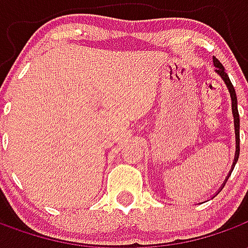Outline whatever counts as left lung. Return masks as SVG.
Wrapping results in <instances>:
<instances>
[{"instance_id": "left-lung-1", "label": "left lung", "mask_w": 248, "mask_h": 248, "mask_svg": "<svg viewBox=\"0 0 248 248\" xmlns=\"http://www.w3.org/2000/svg\"><path fill=\"white\" fill-rule=\"evenodd\" d=\"M214 66H215V71L218 73L219 76H220V78L223 79L224 83H226V86H227V89H229L230 92V95H231V106H232V115H234V127H235V140H236V151H235V158H234V162H232V167H231V171H230V174L227 175V178H226V181L224 182H227V179L230 178V175H231V172H232V170H234L235 167V163H236V161H238V158H239V113H238V99H236V93H235V89L234 86H232V83H231V81H230L229 76H227V73L224 71V67L223 65L220 63V62L214 57ZM224 183L222 185V187H220V190L223 188ZM219 190V191H220Z\"/></svg>"}]
</instances>
